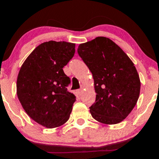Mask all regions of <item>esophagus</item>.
<instances>
[{"label": "esophagus", "instance_id": "1", "mask_svg": "<svg viewBox=\"0 0 159 159\" xmlns=\"http://www.w3.org/2000/svg\"><path fill=\"white\" fill-rule=\"evenodd\" d=\"M82 92H83V87L82 86H81V88L80 89H78V91H77V92H78V94L79 95H81V93H82Z\"/></svg>", "mask_w": 159, "mask_h": 159}]
</instances>
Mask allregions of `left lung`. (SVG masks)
<instances>
[{
    "label": "left lung",
    "mask_w": 159,
    "mask_h": 159,
    "mask_svg": "<svg viewBox=\"0 0 159 159\" xmlns=\"http://www.w3.org/2000/svg\"><path fill=\"white\" fill-rule=\"evenodd\" d=\"M78 53L93 76L96 98L89 107L92 117L105 124L120 123L139 98L141 81L134 63L106 37L80 44Z\"/></svg>",
    "instance_id": "obj_1"
}]
</instances>
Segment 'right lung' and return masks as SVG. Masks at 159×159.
Masks as SVG:
<instances>
[{
	"instance_id": "right-lung-1",
	"label": "right lung",
	"mask_w": 159,
	"mask_h": 159,
	"mask_svg": "<svg viewBox=\"0 0 159 159\" xmlns=\"http://www.w3.org/2000/svg\"><path fill=\"white\" fill-rule=\"evenodd\" d=\"M75 53V44L49 41L38 46L21 65L17 95L26 113L39 124L54 128L68 120L76 97L63 67Z\"/></svg>"
}]
</instances>
